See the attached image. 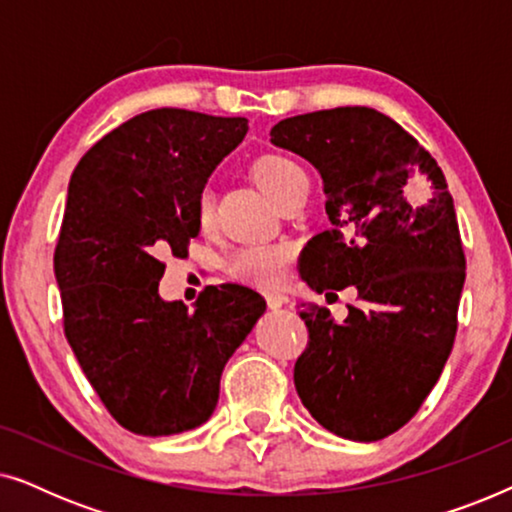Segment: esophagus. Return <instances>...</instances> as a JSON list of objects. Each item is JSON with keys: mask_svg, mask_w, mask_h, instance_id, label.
<instances>
[{"mask_svg": "<svg viewBox=\"0 0 512 512\" xmlns=\"http://www.w3.org/2000/svg\"><path fill=\"white\" fill-rule=\"evenodd\" d=\"M265 303H268L270 310H279V307L289 305L291 300L286 298V296H282V293H268V296H265Z\"/></svg>", "mask_w": 512, "mask_h": 512, "instance_id": "34e87169", "label": "esophagus"}]
</instances>
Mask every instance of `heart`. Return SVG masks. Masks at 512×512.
Here are the masks:
<instances>
[{"label": "heart", "instance_id": "heart-1", "mask_svg": "<svg viewBox=\"0 0 512 512\" xmlns=\"http://www.w3.org/2000/svg\"><path fill=\"white\" fill-rule=\"evenodd\" d=\"M256 184L261 191L275 200L279 207L289 205L298 195L310 191V177L296 160L279 156V153H265L251 165ZM195 216L202 228L212 226L214 221V193L205 186L195 200ZM291 249L286 244H247L237 249L228 258V272L244 284L258 286V289H275L284 282L286 270L291 263Z\"/></svg>", "mask_w": 512, "mask_h": 512}]
</instances>
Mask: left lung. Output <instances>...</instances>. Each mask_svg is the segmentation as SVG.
I'll use <instances>...</instances> for the list:
<instances>
[{
    "label": "left lung",
    "mask_w": 512,
    "mask_h": 512,
    "mask_svg": "<svg viewBox=\"0 0 512 512\" xmlns=\"http://www.w3.org/2000/svg\"><path fill=\"white\" fill-rule=\"evenodd\" d=\"M270 142L324 179L331 228L307 242L300 275L326 296L354 286L361 300L342 324L326 307L300 305L310 342L293 368L296 391L335 436L382 440L422 408L457 335L466 258L445 174L368 107L284 118ZM412 178L432 184L429 201L409 200Z\"/></svg>",
    "instance_id": "8db88e82"
}]
</instances>
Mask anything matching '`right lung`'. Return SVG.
I'll list each match as a JSON object with an SVG mask.
<instances>
[{
	"mask_svg": "<svg viewBox=\"0 0 512 512\" xmlns=\"http://www.w3.org/2000/svg\"><path fill=\"white\" fill-rule=\"evenodd\" d=\"M247 118L144 111L104 135L69 179L53 268L65 335L123 429L172 436L205 424L221 373L265 300L209 286L193 310L160 298V256H186L200 233L195 200L247 135Z\"/></svg>",
	"mask_w": 512,
	"mask_h": 512,
	"instance_id": "right-lung-1",
	"label": "right lung"
}]
</instances>
